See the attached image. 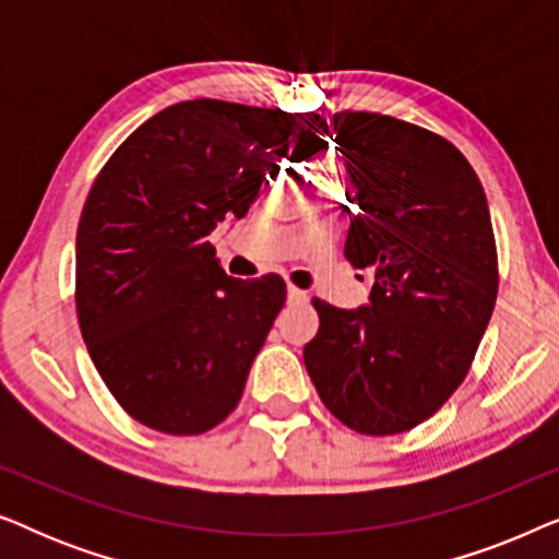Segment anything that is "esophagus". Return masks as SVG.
I'll return each mask as SVG.
<instances>
[{
  "mask_svg": "<svg viewBox=\"0 0 559 559\" xmlns=\"http://www.w3.org/2000/svg\"><path fill=\"white\" fill-rule=\"evenodd\" d=\"M287 302H293V305H297V302H308V293H302V289H297V287L289 285V287H287Z\"/></svg>",
  "mask_w": 559,
  "mask_h": 559,
  "instance_id": "obj_1",
  "label": "esophagus"
}]
</instances>
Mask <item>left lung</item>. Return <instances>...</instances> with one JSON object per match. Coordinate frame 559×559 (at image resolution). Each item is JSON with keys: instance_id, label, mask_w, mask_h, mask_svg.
Segmentation results:
<instances>
[{"instance_id": "left-lung-1", "label": "left lung", "mask_w": 559, "mask_h": 559, "mask_svg": "<svg viewBox=\"0 0 559 559\" xmlns=\"http://www.w3.org/2000/svg\"><path fill=\"white\" fill-rule=\"evenodd\" d=\"M333 136L354 182L346 259L373 272L369 305L312 300L302 350L320 400L361 435H396L461 386L491 320L499 264L468 159L440 134L384 114L338 111Z\"/></svg>"}]
</instances>
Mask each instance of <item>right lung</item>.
<instances>
[{
  "label": "right lung",
  "instance_id": "right-lung-1",
  "mask_svg": "<svg viewBox=\"0 0 559 559\" xmlns=\"http://www.w3.org/2000/svg\"><path fill=\"white\" fill-rule=\"evenodd\" d=\"M320 114L195 98L134 129L91 186L75 234V310L127 415L201 435L231 415L287 297L234 280L209 234L247 216L266 175L323 150Z\"/></svg>",
  "mask_w": 559,
  "mask_h": 559
}]
</instances>
